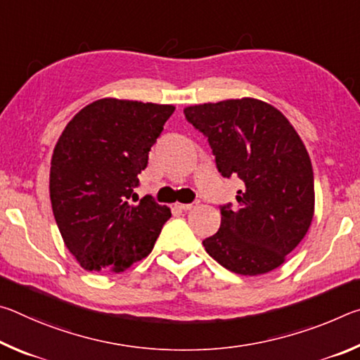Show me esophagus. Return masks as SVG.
Returning <instances> with one entry per match:
<instances>
[{"label":"esophagus","mask_w":360,"mask_h":360,"mask_svg":"<svg viewBox=\"0 0 360 360\" xmlns=\"http://www.w3.org/2000/svg\"><path fill=\"white\" fill-rule=\"evenodd\" d=\"M197 202H193V203H176V206H178L179 210H182V211H191V210H193V208H197Z\"/></svg>","instance_id":"1"}]
</instances>
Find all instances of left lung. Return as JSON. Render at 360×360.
<instances>
[{
	"label": "left lung",
	"instance_id": "obj_1",
	"mask_svg": "<svg viewBox=\"0 0 360 360\" xmlns=\"http://www.w3.org/2000/svg\"><path fill=\"white\" fill-rule=\"evenodd\" d=\"M187 120L208 136L217 169L238 176V206L221 208V227L203 240L217 264L243 276L283 265L314 216L311 160L288 117L257 98L184 108Z\"/></svg>",
	"mask_w": 360,
	"mask_h": 360
}]
</instances>
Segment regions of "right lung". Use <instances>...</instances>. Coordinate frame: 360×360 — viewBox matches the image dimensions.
Returning <instances> with one entry per match:
<instances>
[{
	"label": "right lung",
	"instance_id": "1",
	"mask_svg": "<svg viewBox=\"0 0 360 360\" xmlns=\"http://www.w3.org/2000/svg\"><path fill=\"white\" fill-rule=\"evenodd\" d=\"M173 105L101 98L82 108L53 148L49 193L65 246L84 270L125 271L150 254L172 217L146 195L131 203ZM136 202V200H135Z\"/></svg>",
	"mask_w": 360,
	"mask_h": 360
}]
</instances>
